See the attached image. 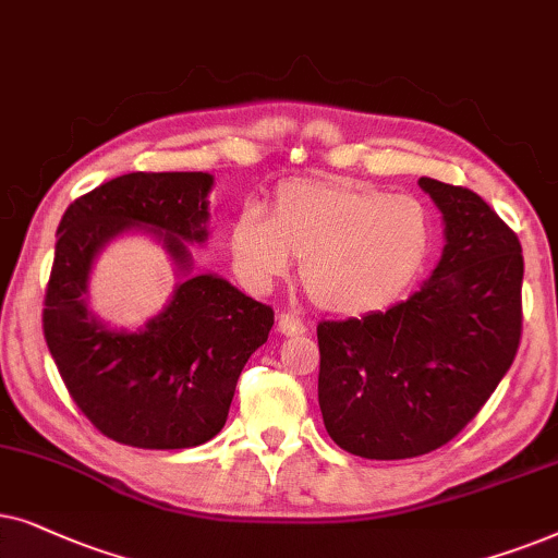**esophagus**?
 I'll return each instance as SVG.
<instances>
[{
    "label": "esophagus",
    "instance_id": "esophagus-1",
    "mask_svg": "<svg viewBox=\"0 0 558 558\" xmlns=\"http://www.w3.org/2000/svg\"><path fill=\"white\" fill-rule=\"evenodd\" d=\"M278 331L283 333V337H301V333H306V324H303V318L295 314H280Z\"/></svg>",
    "mask_w": 558,
    "mask_h": 558
}]
</instances>
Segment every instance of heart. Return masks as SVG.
Wrapping results in <instances>:
<instances>
[{"mask_svg": "<svg viewBox=\"0 0 558 558\" xmlns=\"http://www.w3.org/2000/svg\"><path fill=\"white\" fill-rule=\"evenodd\" d=\"M434 229L418 198L347 178H293L272 191L267 217L255 206L229 229L234 270L265 291L301 259L318 308L365 316L396 303L428 263Z\"/></svg>", "mask_w": 558, "mask_h": 558, "instance_id": "b5f03b06", "label": "heart"}]
</instances>
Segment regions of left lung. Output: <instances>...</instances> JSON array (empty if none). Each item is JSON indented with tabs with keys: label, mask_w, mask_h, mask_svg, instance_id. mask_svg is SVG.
Here are the masks:
<instances>
[{
	"label": "left lung",
	"mask_w": 558,
	"mask_h": 558,
	"mask_svg": "<svg viewBox=\"0 0 558 558\" xmlns=\"http://www.w3.org/2000/svg\"><path fill=\"white\" fill-rule=\"evenodd\" d=\"M444 214L441 259L411 299L318 324V405L333 444L365 459L444 447L487 403L523 331L518 234L462 185L421 178Z\"/></svg>",
	"instance_id": "left-lung-1"
}]
</instances>
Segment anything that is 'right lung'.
<instances>
[{"label":"right lung","instance_id":"1","mask_svg":"<svg viewBox=\"0 0 558 558\" xmlns=\"http://www.w3.org/2000/svg\"><path fill=\"white\" fill-rule=\"evenodd\" d=\"M209 173H128L84 193L58 225L43 333L81 413L111 441L189 449L227 423L236 380L267 341L275 314L219 275H191L185 242L209 232ZM145 226L184 280L167 311L140 332H117L85 306L93 257L109 239Z\"/></svg>","mask_w":558,"mask_h":558}]
</instances>
